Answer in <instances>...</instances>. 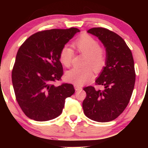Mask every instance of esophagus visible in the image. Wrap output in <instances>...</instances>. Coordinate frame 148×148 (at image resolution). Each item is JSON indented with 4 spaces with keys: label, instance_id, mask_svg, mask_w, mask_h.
Segmentation results:
<instances>
[{
    "label": "esophagus",
    "instance_id": "esophagus-1",
    "mask_svg": "<svg viewBox=\"0 0 148 148\" xmlns=\"http://www.w3.org/2000/svg\"><path fill=\"white\" fill-rule=\"evenodd\" d=\"M74 88H75L76 91H79V90H82V88H81L80 86H79V85L74 84Z\"/></svg>",
    "mask_w": 148,
    "mask_h": 148
}]
</instances>
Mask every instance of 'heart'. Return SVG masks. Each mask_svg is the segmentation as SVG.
<instances>
[{
	"label": "heart",
	"instance_id": "heart-1",
	"mask_svg": "<svg viewBox=\"0 0 148 148\" xmlns=\"http://www.w3.org/2000/svg\"><path fill=\"white\" fill-rule=\"evenodd\" d=\"M74 47L81 53L86 56V65H92L96 71H99L104 66L106 59L104 53L101 49L97 40L88 35L79 37L74 43ZM74 51L67 46L61 49L60 60L66 67H70L72 64ZM94 70L90 66L79 68L74 67L66 73V78L70 82L77 85L86 84L94 77Z\"/></svg>",
	"mask_w": 148,
	"mask_h": 148
}]
</instances>
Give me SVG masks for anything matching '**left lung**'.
I'll use <instances>...</instances> for the list:
<instances>
[{
    "mask_svg": "<svg viewBox=\"0 0 148 148\" xmlns=\"http://www.w3.org/2000/svg\"><path fill=\"white\" fill-rule=\"evenodd\" d=\"M87 32L98 37L106 49L105 67L95 80L96 84L103 86L104 90L84 88L87 96L83 109L94 121L110 122L118 118L130 102L136 80L134 58L123 39L114 32L103 28Z\"/></svg>",
    "mask_w": 148,
    "mask_h": 148,
    "instance_id": "obj_1",
    "label": "left lung"
}]
</instances>
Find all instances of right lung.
I'll return each instance as SVG.
<instances>
[{"label":"right lung","mask_w":148,"mask_h":148,"mask_svg":"<svg viewBox=\"0 0 148 148\" xmlns=\"http://www.w3.org/2000/svg\"><path fill=\"white\" fill-rule=\"evenodd\" d=\"M79 32L76 28L38 32L18 49L12 81L18 105L32 120L43 122L58 117L66 98L75 92L72 84L56 86L53 82L63 74L61 49Z\"/></svg>","instance_id":"add662e5"}]
</instances>
